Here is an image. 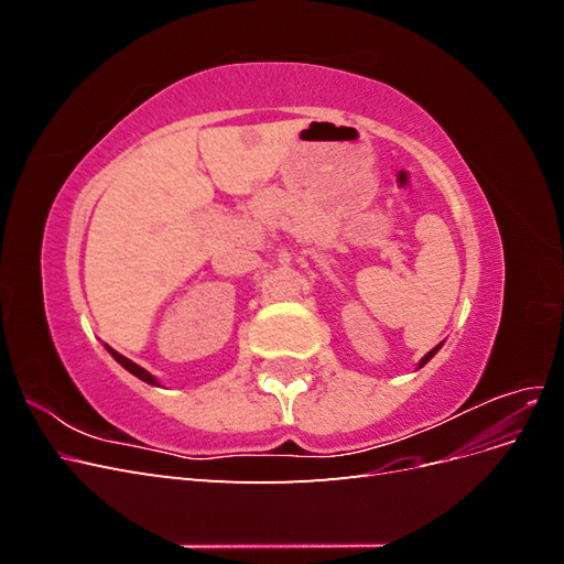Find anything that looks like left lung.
I'll list each match as a JSON object with an SVG mask.
<instances>
[{"label": "left lung", "instance_id": "left-lung-1", "mask_svg": "<svg viewBox=\"0 0 564 564\" xmlns=\"http://www.w3.org/2000/svg\"><path fill=\"white\" fill-rule=\"evenodd\" d=\"M440 348H442V344H437V346H435V348H433V350H431V352H425V355H423V357H421V362H419V369H421V367H423V365H429V360H431V357H435V352H437V350H440Z\"/></svg>", "mask_w": 564, "mask_h": 564}]
</instances>
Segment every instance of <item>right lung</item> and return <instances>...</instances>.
Segmentation results:
<instances>
[{"label":"right lung","mask_w":564,"mask_h":564,"mask_svg":"<svg viewBox=\"0 0 564 564\" xmlns=\"http://www.w3.org/2000/svg\"><path fill=\"white\" fill-rule=\"evenodd\" d=\"M106 350H108V352H110V355L115 357V360H117L119 365H122V367H124V369H127L129 373H133V377H135V379H141V381H145V383H150V386H160V381H158L155 377H152V373H150L148 369H143L141 365H135V362H131V360H129V357H124L122 352H117V350H112L110 346H106Z\"/></svg>","instance_id":"1"}]
</instances>
